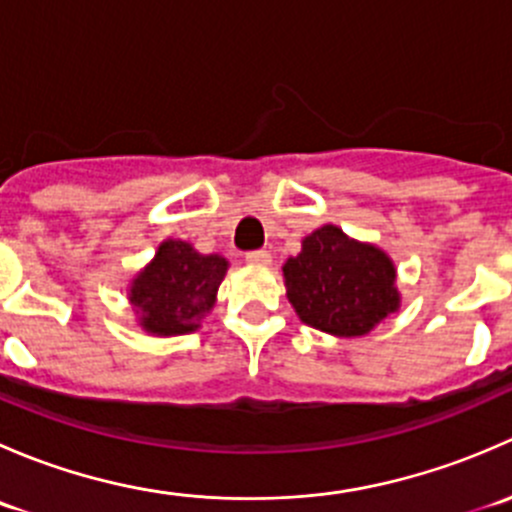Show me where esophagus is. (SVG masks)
Segmentation results:
<instances>
[{"mask_svg": "<svg viewBox=\"0 0 512 512\" xmlns=\"http://www.w3.org/2000/svg\"><path fill=\"white\" fill-rule=\"evenodd\" d=\"M245 260L250 262V265H257V267H267L272 262V255L267 250H252L247 252Z\"/></svg>", "mask_w": 512, "mask_h": 512, "instance_id": "esophagus-1", "label": "esophagus"}]
</instances>
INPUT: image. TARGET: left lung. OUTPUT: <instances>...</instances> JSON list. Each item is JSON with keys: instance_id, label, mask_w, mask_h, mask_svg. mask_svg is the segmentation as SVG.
<instances>
[{"instance_id": "left-lung-1", "label": "left lung", "mask_w": 512, "mask_h": 512, "mask_svg": "<svg viewBox=\"0 0 512 512\" xmlns=\"http://www.w3.org/2000/svg\"><path fill=\"white\" fill-rule=\"evenodd\" d=\"M282 272L299 319L334 337H364L401 304L391 257L337 225L304 237L302 252Z\"/></svg>"}]
</instances>
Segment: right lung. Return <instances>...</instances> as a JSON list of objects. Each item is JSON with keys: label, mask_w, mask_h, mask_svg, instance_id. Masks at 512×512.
<instances>
[{"label": "right lung", "mask_w": 512, "mask_h": 512, "mask_svg": "<svg viewBox=\"0 0 512 512\" xmlns=\"http://www.w3.org/2000/svg\"><path fill=\"white\" fill-rule=\"evenodd\" d=\"M227 267L223 255H200L190 242H160L156 257L128 289L133 309L141 314L138 324L153 337L195 332L213 309Z\"/></svg>", "instance_id": "right-lung-1"}]
</instances>
